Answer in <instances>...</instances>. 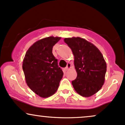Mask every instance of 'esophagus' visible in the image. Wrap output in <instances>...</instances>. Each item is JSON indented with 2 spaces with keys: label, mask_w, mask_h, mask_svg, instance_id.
<instances>
[{
  "label": "esophagus",
  "mask_w": 125,
  "mask_h": 125,
  "mask_svg": "<svg viewBox=\"0 0 125 125\" xmlns=\"http://www.w3.org/2000/svg\"><path fill=\"white\" fill-rule=\"evenodd\" d=\"M71 64H70V63L68 62V64H67V67H66V68H65V70H69L70 68H71Z\"/></svg>",
  "instance_id": "1"
}]
</instances>
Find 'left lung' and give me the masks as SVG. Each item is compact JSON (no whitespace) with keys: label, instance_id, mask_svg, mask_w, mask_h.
Returning a JSON list of instances; mask_svg holds the SVG:
<instances>
[{"label":"left lung","instance_id":"8db88e82","mask_svg":"<svg viewBox=\"0 0 125 125\" xmlns=\"http://www.w3.org/2000/svg\"><path fill=\"white\" fill-rule=\"evenodd\" d=\"M64 42L72 50L77 76L72 81L74 90L81 96L89 97L100 90L105 80L107 65L96 46L80 37L67 38Z\"/></svg>","mask_w":125,"mask_h":125}]
</instances>
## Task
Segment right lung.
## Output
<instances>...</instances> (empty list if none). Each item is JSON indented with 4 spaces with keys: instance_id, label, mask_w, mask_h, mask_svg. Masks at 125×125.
Instances as JSON below:
<instances>
[{
    "instance_id": "1",
    "label": "right lung",
    "mask_w": 125,
    "mask_h": 125,
    "mask_svg": "<svg viewBox=\"0 0 125 125\" xmlns=\"http://www.w3.org/2000/svg\"><path fill=\"white\" fill-rule=\"evenodd\" d=\"M60 39L50 36L38 41L26 51L23 59L22 68L26 84L41 97L55 93L64 74L52 54L53 46Z\"/></svg>"
}]
</instances>
